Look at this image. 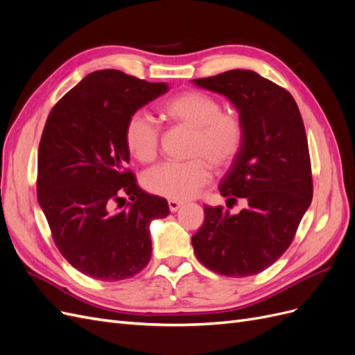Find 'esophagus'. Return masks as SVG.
Returning <instances> with one entry per match:
<instances>
[{"label":"esophagus","mask_w":355,"mask_h":355,"mask_svg":"<svg viewBox=\"0 0 355 355\" xmlns=\"http://www.w3.org/2000/svg\"><path fill=\"white\" fill-rule=\"evenodd\" d=\"M182 204H184V202L176 201V200H168V209H170V211H178Z\"/></svg>","instance_id":"1"}]
</instances>
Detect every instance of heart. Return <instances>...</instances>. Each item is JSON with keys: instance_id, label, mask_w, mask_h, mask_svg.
<instances>
[{"instance_id": "1", "label": "heart", "mask_w": 355, "mask_h": 355, "mask_svg": "<svg viewBox=\"0 0 355 355\" xmlns=\"http://www.w3.org/2000/svg\"><path fill=\"white\" fill-rule=\"evenodd\" d=\"M159 115L171 125L192 132L185 163H166L151 170L145 187L153 194L170 200L194 197L206 187L211 167L227 168L237 158L245 139L243 118L222 112L218 99L198 90L182 92L159 105ZM124 141L130 155L142 164H151L159 151V130L153 120L136 112L124 127Z\"/></svg>"}]
</instances>
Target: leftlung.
<instances>
[{
  "mask_svg": "<svg viewBox=\"0 0 355 355\" xmlns=\"http://www.w3.org/2000/svg\"><path fill=\"white\" fill-rule=\"evenodd\" d=\"M198 87L228 98L245 124L240 154L220 180L222 197L247 206L237 214L204 206L192 235L198 261L227 277L271 266L292 244L313 200L308 141L297 105L286 89L249 69L197 78Z\"/></svg>",
  "mask_w": 355,
  "mask_h": 355,
  "instance_id": "8db88e82",
  "label": "left lung"
}]
</instances>
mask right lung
<instances>
[{
	"instance_id": "add662e5",
	"label": "right lung",
	"mask_w": 355,
	"mask_h": 355,
	"mask_svg": "<svg viewBox=\"0 0 355 355\" xmlns=\"http://www.w3.org/2000/svg\"><path fill=\"white\" fill-rule=\"evenodd\" d=\"M167 90L166 83L116 69L94 71L49 114L38 146V202L62 256L96 280L141 272L153 253L149 223L170 213L164 198L139 188L124 141L128 116ZM124 195L132 201L122 209Z\"/></svg>"
}]
</instances>
